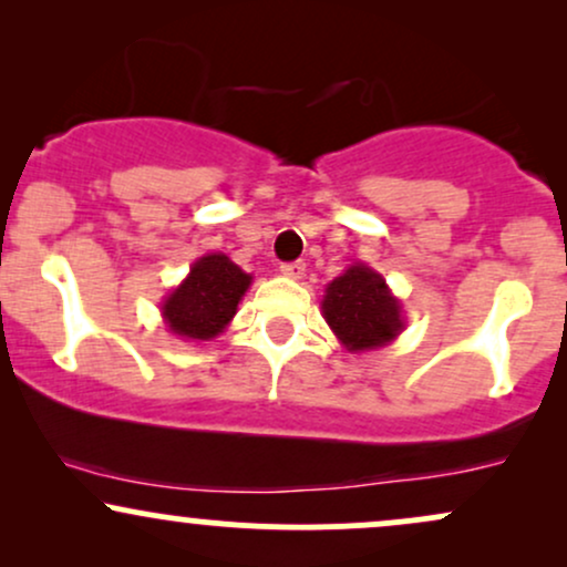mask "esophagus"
<instances>
[{
    "instance_id": "esophagus-1",
    "label": "esophagus",
    "mask_w": 567,
    "mask_h": 567,
    "mask_svg": "<svg viewBox=\"0 0 567 567\" xmlns=\"http://www.w3.org/2000/svg\"><path fill=\"white\" fill-rule=\"evenodd\" d=\"M279 271H282L285 277L290 279H301L303 271H306V264L303 261H292V264H282L279 266Z\"/></svg>"
}]
</instances>
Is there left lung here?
<instances>
[{
	"label": "left lung",
	"mask_w": 567,
	"mask_h": 567,
	"mask_svg": "<svg viewBox=\"0 0 567 567\" xmlns=\"http://www.w3.org/2000/svg\"><path fill=\"white\" fill-rule=\"evenodd\" d=\"M402 306L386 279L365 264H354L324 288L322 315L349 351L386 347L402 330Z\"/></svg>",
	"instance_id": "8db88e82"
}]
</instances>
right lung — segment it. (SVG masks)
Returning a JSON list of instances; mask_svg holds the SVG:
<instances>
[{
  "label": "right lung",
  "mask_w": 567,
  "mask_h": 567,
  "mask_svg": "<svg viewBox=\"0 0 567 567\" xmlns=\"http://www.w3.org/2000/svg\"><path fill=\"white\" fill-rule=\"evenodd\" d=\"M250 288V275L224 252L202 256L188 277L162 303V317L175 336L192 341H210L224 333L237 315V303Z\"/></svg>",
  "instance_id": "1"
}]
</instances>
